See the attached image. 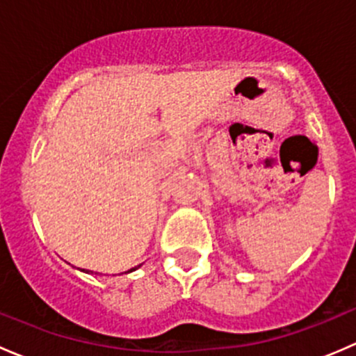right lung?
Wrapping results in <instances>:
<instances>
[{"label": "right lung", "mask_w": 356, "mask_h": 356, "mask_svg": "<svg viewBox=\"0 0 356 356\" xmlns=\"http://www.w3.org/2000/svg\"><path fill=\"white\" fill-rule=\"evenodd\" d=\"M138 267H141V265H138ZM138 267H134V268H131V270H127V272H125V274H129V272H132V270H136V268H138Z\"/></svg>", "instance_id": "right-lung-1"}]
</instances>
